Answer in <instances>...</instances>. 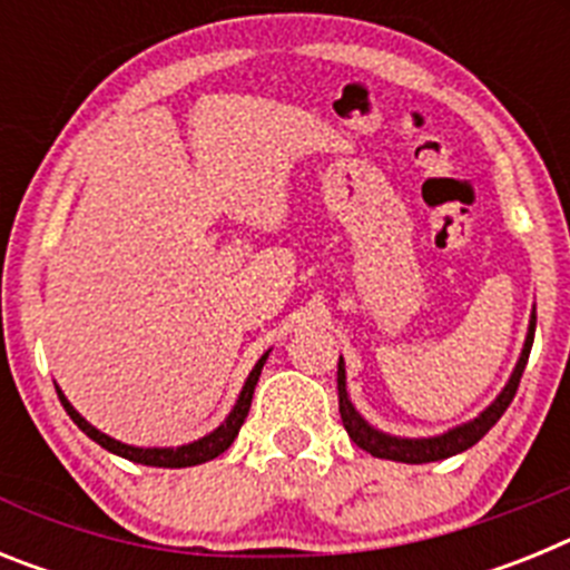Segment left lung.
<instances>
[{"label": "left lung", "instance_id": "8db88e82", "mask_svg": "<svg viewBox=\"0 0 570 570\" xmlns=\"http://www.w3.org/2000/svg\"><path fill=\"white\" fill-rule=\"evenodd\" d=\"M533 328H537V311L531 314V322H528V336H525V345H522V354L517 367H513L511 380L508 385L502 387L500 396L491 402V405L482 411L480 416H473L471 422H462V425L451 428L445 434L440 436H420V440H407V436H391L380 428L367 425L365 420L360 416V411L354 407L351 396H347V387H345V362L340 356V371H336V391H340V416H342V425H345L347 436L367 451L371 456H380V460H394V462H407V465H422V462H436V460H448V456L462 454L468 451L471 445L482 440V436L491 431L500 416L505 414L508 405H511L513 394H517V387H520L522 380V371H525V362L528 354H531V345H533Z\"/></svg>", "mask_w": 570, "mask_h": 570}]
</instances>
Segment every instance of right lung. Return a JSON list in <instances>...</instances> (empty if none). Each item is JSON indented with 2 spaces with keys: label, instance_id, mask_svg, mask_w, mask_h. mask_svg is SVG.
<instances>
[{
  "label": "right lung",
  "instance_id": "add662e5",
  "mask_svg": "<svg viewBox=\"0 0 570 570\" xmlns=\"http://www.w3.org/2000/svg\"><path fill=\"white\" fill-rule=\"evenodd\" d=\"M265 360H268V354H262L259 362L254 365V371L248 374V380H245V385H242L239 391V400H236L234 411H230L228 416H225V422L216 431H210L208 436H203V440L196 442H188V445H179V448H136V445H125V442L114 440V436L102 434V431H97V428L90 425L88 420H85L82 414H79L77 407L70 405L68 396L62 394L57 387L59 394V402L65 405V411H68V416L79 425V431H85V434L90 436L94 442H99V445L105 448V451H110V454L116 456H125V460L130 462H139V465H154V468H190V465H203V462L208 460H216L219 454H225L230 448V442L236 440V434H239L242 422H245V416H248L250 411V400H254V387L256 382H259V374H262V365H265Z\"/></svg>",
  "mask_w": 570,
  "mask_h": 570
}]
</instances>
